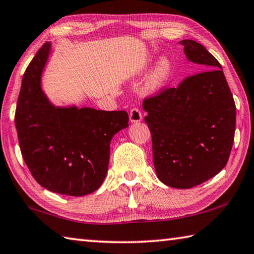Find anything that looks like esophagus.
Listing matches in <instances>:
<instances>
[{
	"label": "esophagus",
	"mask_w": 254,
	"mask_h": 254,
	"mask_svg": "<svg viewBox=\"0 0 254 254\" xmlns=\"http://www.w3.org/2000/svg\"><path fill=\"white\" fill-rule=\"evenodd\" d=\"M129 118H130V122L131 123H138V122H140V120L143 119V116H141L140 109L137 108V107H134V108L130 110Z\"/></svg>",
	"instance_id": "obj_1"
}]
</instances>
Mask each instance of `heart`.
<instances>
[{
	"instance_id": "b5f03b06",
	"label": "heart",
	"mask_w": 254,
	"mask_h": 254,
	"mask_svg": "<svg viewBox=\"0 0 254 254\" xmlns=\"http://www.w3.org/2000/svg\"><path fill=\"white\" fill-rule=\"evenodd\" d=\"M171 75V64L166 60L159 62L157 68L155 69L154 72L150 75L147 82V86L150 89H156L163 86Z\"/></svg>"
}]
</instances>
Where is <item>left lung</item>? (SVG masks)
I'll list each match as a JSON object with an SVG mask.
<instances>
[{
  "instance_id": "left-lung-1",
  "label": "left lung",
  "mask_w": 254,
  "mask_h": 254,
  "mask_svg": "<svg viewBox=\"0 0 254 254\" xmlns=\"http://www.w3.org/2000/svg\"><path fill=\"white\" fill-rule=\"evenodd\" d=\"M180 43L188 59L205 70L146 97L143 108L159 181L171 188L190 189L215 176L228 163L237 111L220 62L201 43Z\"/></svg>"
}]
</instances>
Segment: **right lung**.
<instances>
[{"mask_svg": "<svg viewBox=\"0 0 254 254\" xmlns=\"http://www.w3.org/2000/svg\"><path fill=\"white\" fill-rule=\"evenodd\" d=\"M50 43L26 68L15 110L21 154L38 183L51 192L82 196L100 188L109 163L110 140L129 122L127 111L56 108L41 90Z\"/></svg>", "mask_w": 254, "mask_h": 254, "instance_id": "obj_1", "label": "right lung"}]
</instances>
